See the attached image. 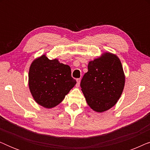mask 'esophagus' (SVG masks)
Listing matches in <instances>:
<instances>
[{
    "label": "esophagus",
    "instance_id": "obj_1",
    "mask_svg": "<svg viewBox=\"0 0 150 150\" xmlns=\"http://www.w3.org/2000/svg\"><path fill=\"white\" fill-rule=\"evenodd\" d=\"M76 82H77V83H76V87H79V86H80V83H81V79H78L76 80Z\"/></svg>",
    "mask_w": 150,
    "mask_h": 150
}]
</instances>
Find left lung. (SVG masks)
<instances>
[{"label":"left lung","mask_w":150,"mask_h":150,"mask_svg":"<svg viewBox=\"0 0 150 150\" xmlns=\"http://www.w3.org/2000/svg\"><path fill=\"white\" fill-rule=\"evenodd\" d=\"M125 85L122 63L116 54L104 52L88 64V71L81 82L88 105L98 112L115 105Z\"/></svg>","instance_id":"left-lung-1"}]
</instances>
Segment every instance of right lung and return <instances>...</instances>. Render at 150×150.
<instances>
[{"instance_id": "obj_1", "label": "right lung", "mask_w": 150, "mask_h": 150, "mask_svg": "<svg viewBox=\"0 0 150 150\" xmlns=\"http://www.w3.org/2000/svg\"><path fill=\"white\" fill-rule=\"evenodd\" d=\"M76 81L71 77V68L58 59H49L43 54L33 61L28 72V86L37 103L52 108L64 100Z\"/></svg>"}]
</instances>
